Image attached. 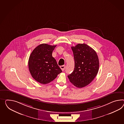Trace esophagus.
<instances>
[{"mask_svg":"<svg viewBox=\"0 0 124 124\" xmlns=\"http://www.w3.org/2000/svg\"><path fill=\"white\" fill-rule=\"evenodd\" d=\"M60 68L61 69V70H62V71H64L65 69V66L63 65V66H61Z\"/></svg>","mask_w":124,"mask_h":124,"instance_id":"obj_1","label":"esophagus"}]
</instances>
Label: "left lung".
<instances>
[{
	"label": "left lung",
	"mask_w": 124,
	"mask_h": 124,
	"mask_svg": "<svg viewBox=\"0 0 124 124\" xmlns=\"http://www.w3.org/2000/svg\"><path fill=\"white\" fill-rule=\"evenodd\" d=\"M71 49L75 68L68 77L74 85L81 88L91 82L98 73L99 58L95 51L85 44H78Z\"/></svg>",
	"instance_id": "obj_1"
}]
</instances>
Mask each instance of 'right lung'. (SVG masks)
<instances>
[{
    "instance_id": "right-lung-1",
    "label": "right lung",
    "mask_w": 124,
    "mask_h": 124,
    "mask_svg": "<svg viewBox=\"0 0 124 124\" xmlns=\"http://www.w3.org/2000/svg\"><path fill=\"white\" fill-rule=\"evenodd\" d=\"M56 45H39L33 50L28 61L29 71L32 77L42 84L54 80L62 72L52 53Z\"/></svg>"
}]
</instances>
